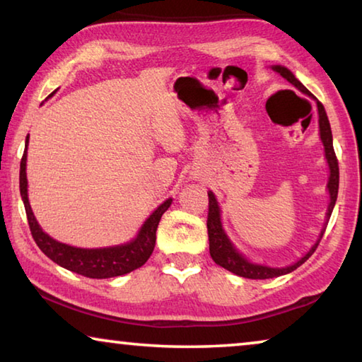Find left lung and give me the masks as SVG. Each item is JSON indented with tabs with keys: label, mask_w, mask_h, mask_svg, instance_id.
<instances>
[{
	"label": "left lung",
	"mask_w": 362,
	"mask_h": 362,
	"mask_svg": "<svg viewBox=\"0 0 362 362\" xmlns=\"http://www.w3.org/2000/svg\"><path fill=\"white\" fill-rule=\"evenodd\" d=\"M275 72H279L281 77H285L288 82L293 83L296 88L300 90L302 93H305L308 96H312L310 91H308L304 85H302L298 78L293 76V72L290 69H286L284 66H274L272 68ZM318 106V115H320V136L321 141H323L325 146V152H326V160L329 163V182H327V188H329V207H327V214H326V225L323 228V231L320 234V239L317 244L312 247L310 252H308L304 258H300L296 264L288 266V267H267V266H259V264H252L248 262L244 256L239 255L235 252V248L233 247L231 242L226 238L225 231L221 228V221H220V207L216 204V199L212 192H209V215H207V233H209V250H210V256L212 259L216 262V264L225 267L226 271L233 272L239 277H245V279H255V280H264V279H274V277H280V275H285L288 272H293L294 269H298L300 264L310 258L313 255L315 250L320 245V240L323 238V234L326 231L327 221H329V216L332 214V209L336 206L337 201V193H339V161L336 152H334V146H332V133H331V124L329 120H327L326 110L323 107V104L317 101Z\"/></svg>",
	"instance_id": "obj_1"
}]
</instances>
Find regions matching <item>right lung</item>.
<instances>
[{
	"label": "right lung",
	"mask_w": 362,
	"mask_h": 362,
	"mask_svg": "<svg viewBox=\"0 0 362 362\" xmlns=\"http://www.w3.org/2000/svg\"><path fill=\"white\" fill-rule=\"evenodd\" d=\"M30 136V134H28ZM28 136H26V147H28ZM26 147L21 161V194L25 204L26 218H28L30 231L33 239L41 248V252L49 258L76 274L90 279H110L117 275H124L134 269L146 264L150 258L156 240V228L161 220V215L169 209L173 199L164 201L155 212L144 223L137 238L124 245L109 248H76L62 242H57L45 234L33 215L28 202V182H26Z\"/></svg>",
	"instance_id": "right-lung-1"
}]
</instances>
